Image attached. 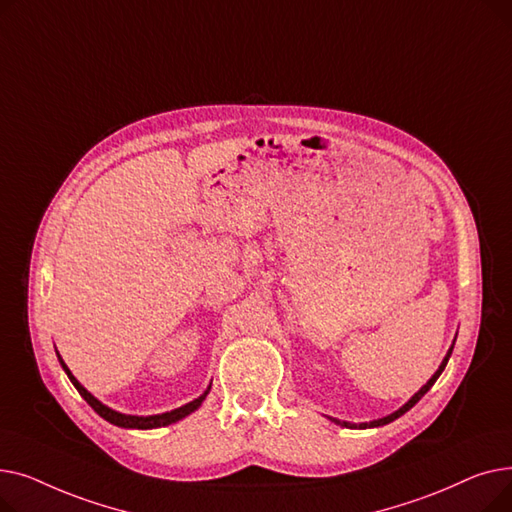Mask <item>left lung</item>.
<instances>
[{
  "instance_id": "left-lung-1",
  "label": "left lung",
  "mask_w": 512,
  "mask_h": 512,
  "mask_svg": "<svg viewBox=\"0 0 512 512\" xmlns=\"http://www.w3.org/2000/svg\"><path fill=\"white\" fill-rule=\"evenodd\" d=\"M450 355H452V346H450V351L446 353V357H444V361H442L440 369H438V371L432 375V380H429V382H427V384H425V386H423V388H421V390H419V392H417V394H415V396H413V398L407 402V405H405V407H400L396 413H392V415H388V417H384V419H378V421H371V423H359V425H357V423H348V421H338V419H332V421H334V423H338V425H342V427H351V429H353V427H355V429L359 427V429H367V427H380V425H386V423H390V421L398 419L400 415H405L409 409H413V407L417 405V402L423 398V394H425L429 388H432V386L436 384V380L440 378V373L444 371V367H446V363H448Z\"/></svg>"
}]
</instances>
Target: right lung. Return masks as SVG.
<instances>
[{"label":"right lung","instance_id":"1","mask_svg":"<svg viewBox=\"0 0 512 512\" xmlns=\"http://www.w3.org/2000/svg\"><path fill=\"white\" fill-rule=\"evenodd\" d=\"M58 359H60V363H62V367H64V371L68 373V378H70V382L74 384V388L78 390V394L83 396L89 405L93 407V411L99 415V417H103L105 421H110V423H114V425H118V427H134V429H153V427H164V425H170V423H176V421H180L182 417H186V415H191L193 411H197L199 407H201V402L205 400V396L209 394V388L199 396V398H195L193 402H188V405H184V407H180V409H174V411H170V413H161V415H151V417H134V415H122V413H116V411H112L110 407H105V405H101V402L91 394V392H87L83 386L78 384V380L74 378V375L70 373V369L66 367V363L62 361V357L58 355Z\"/></svg>","mask_w":512,"mask_h":512}]
</instances>
